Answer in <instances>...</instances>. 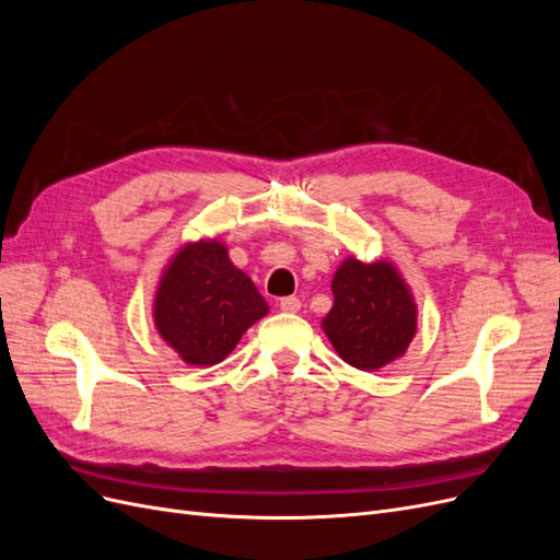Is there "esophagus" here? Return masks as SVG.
Instances as JSON below:
<instances>
[{"instance_id": "34e87169", "label": "esophagus", "mask_w": 560, "mask_h": 560, "mask_svg": "<svg viewBox=\"0 0 560 560\" xmlns=\"http://www.w3.org/2000/svg\"><path fill=\"white\" fill-rule=\"evenodd\" d=\"M280 311L282 313H299L301 301L296 296H284V299H280Z\"/></svg>"}]
</instances>
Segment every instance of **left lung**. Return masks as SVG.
Here are the masks:
<instances>
[{"instance_id": "8db88e82", "label": "left lung", "mask_w": 560, "mask_h": 560, "mask_svg": "<svg viewBox=\"0 0 560 560\" xmlns=\"http://www.w3.org/2000/svg\"><path fill=\"white\" fill-rule=\"evenodd\" d=\"M334 306L322 319L346 364L378 371L399 360L418 329V306L393 261L348 257L331 278Z\"/></svg>"}]
</instances>
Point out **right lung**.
<instances>
[{
    "label": "right lung",
    "mask_w": 560,
    "mask_h": 560,
    "mask_svg": "<svg viewBox=\"0 0 560 560\" xmlns=\"http://www.w3.org/2000/svg\"><path fill=\"white\" fill-rule=\"evenodd\" d=\"M268 315L257 284L235 268L217 238L184 243L163 268L154 296V327L184 364L226 360L254 322Z\"/></svg>",
    "instance_id": "add662e5"
}]
</instances>
